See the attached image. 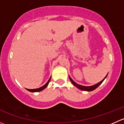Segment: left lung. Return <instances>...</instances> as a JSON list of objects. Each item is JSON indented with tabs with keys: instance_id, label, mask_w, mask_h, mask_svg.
<instances>
[{
	"instance_id": "8db88e82",
	"label": "left lung",
	"mask_w": 124,
	"mask_h": 124,
	"mask_svg": "<svg viewBox=\"0 0 124 124\" xmlns=\"http://www.w3.org/2000/svg\"><path fill=\"white\" fill-rule=\"evenodd\" d=\"M107 76H106V77H105V78H104L103 80H101L100 82H99V83H97V84L95 85L91 86H84L80 85L77 84V83H76V82H74V81L72 80V79H71V78L70 77V76H69V77H70V80H71V83H72V84H73L75 86H76V87H77V88L80 89H81V90H83V91H93V90L95 89L96 88H97V87H98V86L100 85L101 83H102V82H103V81H104V80L105 78H106V77H107Z\"/></svg>"
}]
</instances>
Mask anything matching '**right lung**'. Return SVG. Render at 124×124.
Here are the masks:
<instances>
[{
	"label": "right lung",
	"mask_w": 124,
	"mask_h": 124,
	"mask_svg": "<svg viewBox=\"0 0 124 124\" xmlns=\"http://www.w3.org/2000/svg\"><path fill=\"white\" fill-rule=\"evenodd\" d=\"M51 78V77H50ZM50 78H49V80H48V82H47V83H46V84L44 85V86H42V87H39V88H38V89H27V91H30V92H39V91H42L43 89H44L45 88H46V87H47V86H48V83H49V82L50 80Z\"/></svg>",
	"instance_id": "obj_1"
}]
</instances>
